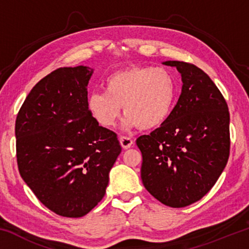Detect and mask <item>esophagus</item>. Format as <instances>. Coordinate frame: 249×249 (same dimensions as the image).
<instances>
[{
    "instance_id": "obj_1",
    "label": "esophagus",
    "mask_w": 249,
    "mask_h": 249,
    "mask_svg": "<svg viewBox=\"0 0 249 249\" xmlns=\"http://www.w3.org/2000/svg\"><path fill=\"white\" fill-rule=\"evenodd\" d=\"M120 142H121V146L123 147L124 149H127L129 147H132V145L134 144L133 140L130 137H126V136H122L120 138Z\"/></svg>"
}]
</instances>
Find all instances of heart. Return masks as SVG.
<instances>
[{"label":"heart","mask_w":249,"mask_h":249,"mask_svg":"<svg viewBox=\"0 0 249 249\" xmlns=\"http://www.w3.org/2000/svg\"><path fill=\"white\" fill-rule=\"evenodd\" d=\"M176 93V80L167 69L132 67L107 77L104 91L90 93L87 105L102 127L114 126L124 107L125 128L153 129L170 116Z\"/></svg>","instance_id":"b5f03b06"}]
</instances>
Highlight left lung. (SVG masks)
<instances>
[{
	"label": "left lung",
	"mask_w": 249,
	"mask_h": 249,
	"mask_svg": "<svg viewBox=\"0 0 249 249\" xmlns=\"http://www.w3.org/2000/svg\"><path fill=\"white\" fill-rule=\"evenodd\" d=\"M182 89L170 116L138 137L142 181L162 204L184 208L202 199L224 170L230 156V113L220 90L203 70L168 60Z\"/></svg>",
	"instance_id": "8db88e82"
}]
</instances>
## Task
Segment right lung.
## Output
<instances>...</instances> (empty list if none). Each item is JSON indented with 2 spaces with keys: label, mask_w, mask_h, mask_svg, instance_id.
Returning <instances> with one entry per match:
<instances>
[{
  "label": "right lung",
  "mask_w": 249,
  "mask_h": 249,
  "mask_svg": "<svg viewBox=\"0 0 249 249\" xmlns=\"http://www.w3.org/2000/svg\"><path fill=\"white\" fill-rule=\"evenodd\" d=\"M93 69L59 68L33 88L15 123L20 177L58 215L81 217L103 199L122 147L88 109Z\"/></svg>",
  "instance_id": "right-lung-1"
}]
</instances>
